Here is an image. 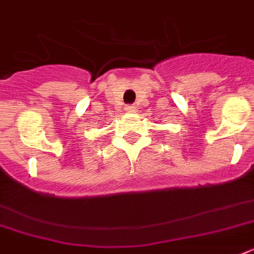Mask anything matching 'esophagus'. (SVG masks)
I'll return each instance as SVG.
<instances>
[{"instance_id":"1","label":"esophagus","mask_w":254,"mask_h":254,"mask_svg":"<svg viewBox=\"0 0 254 254\" xmlns=\"http://www.w3.org/2000/svg\"><path fill=\"white\" fill-rule=\"evenodd\" d=\"M134 111H135V106H133V104H129V106L125 107V112L133 113Z\"/></svg>"}]
</instances>
